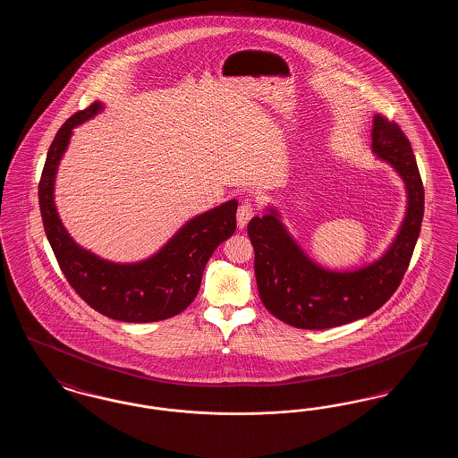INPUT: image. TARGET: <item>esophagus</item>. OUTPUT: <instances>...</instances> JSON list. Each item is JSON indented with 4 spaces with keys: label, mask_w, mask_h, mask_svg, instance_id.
I'll return each instance as SVG.
<instances>
[{
    "label": "esophagus",
    "mask_w": 458,
    "mask_h": 458,
    "mask_svg": "<svg viewBox=\"0 0 458 458\" xmlns=\"http://www.w3.org/2000/svg\"><path fill=\"white\" fill-rule=\"evenodd\" d=\"M254 206L250 204V202H242L239 206V211H237V225H239V228H243L247 223H249V219L254 216Z\"/></svg>",
    "instance_id": "1"
}]
</instances>
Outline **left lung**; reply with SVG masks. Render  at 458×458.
Returning a JSON list of instances; mask_svg holds the SVG:
<instances>
[{
  "label": "left lung",
  "mask_w": 458,
  "mask_h": 458,
  "mask_svg": "<svg viewBox=\"0 0 458 458\" xmlns=\"http://www.w3.org/2000/svg\"><path fill=\"white\" fill-rule=\"evenodd\" d=\"M372 153L400 174L407 191L405 218L379 259L353 271H331L305 254L275 208L247 225L262 304L290 327L327 329L368 318L392 297L409 267L424 216L414 153L402 129L381 114L372 120Z\"/></svg>",
  "instance_id": "8db88e82"
}]
</instances>
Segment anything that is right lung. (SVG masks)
I'll use <instances>...</instances> for the list:
<instances>
[{
  "label": "right lung",
  "instance_id": "obj_1",
  "mask_svg": "<svg viewBox=\"0 0 458 458\" xmlns=\"http://www.w3.org/2000/svg\"><path fill=\"white\" fill-rule=\"evenodd\" d=\"M103 105L92 103L70 116L55 135L39 182L44 232L72 288L103 316L123 323H154L174 318L196 299L206 262L237 228L235 199L187 221L154 256L144 261H106L82 249L58 216L55 178L72 131L96 116Z\"/></svg>",
  "mask_w": 458,
  "mask_h": 458
}]
</instances>
